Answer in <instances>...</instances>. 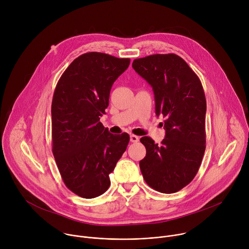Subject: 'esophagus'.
Wrapping results in <instances>:
<instances>
[{
    "instance_id": "1",
    "label": "esophagus",
    "mask_w": 249,
    "mask_h": 249,
    "mask_svg": "<svg viewBox=\"0 0 249 249\" xmlns=\"http://www.w3.org/2000/svg\"><path fill=\"white\" fill-rule=\"evenodd\" d=\"M139 137L136 136V135H131L130 136V141L132 142V143H137V142H139Z\"/></svg>"
}]
</instances>
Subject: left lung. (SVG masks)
I'll return each instance as SVG.
<instances>
[{"mask_svg":"<svg viewBox=\"0 0 249 249\" xmlns=\"http://www.w3.org/2000/svg\"><path fill=\"white\" fill-rule=\"evenodd\" d=\"M132 67L153 88L156 114L164 120L165 138L156 144L142 137L146 157L140 160L145 181L161 193H174L197 174L206 149V97L198 76L175 54L135 59Z\"/></svg>","mask_w":249,"mask_h":249,"instance_id":"8db88e82","label":"left lung"}]
</instances>
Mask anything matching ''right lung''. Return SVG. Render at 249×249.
<instances>
[{"instance_id": "add662e5", "label": "right lung", "mask_w": 249, "mask_h": 249, "mask_svg": "<svg viewBox=\"0 0 249 249\" xmlns=\"http://www.w3.org/2000/svg\"><path fill=\"white\" fill-rule=\"evenodd\" d=\"M130 59L89 52L76 58L57 83L51 106L52 152L65 185L91 199L110 185L109 174L126 151L127 133L113 135L99 121L113 83Z\"/></svg>"}]
</instances>
